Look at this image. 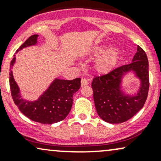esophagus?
I'll use <instances>...</instances> for the list:
<instances>
[{"label": "esophagus", "instance_id": "esophagus-1", "mask_svg": "<svg viewBox=\"0 0 161 161\" xmlns=\"http://www.w3.org/2000/svg\"><path fill=\"white\" fill-rule=\"evenodd\" d=\"M88 80H87L86 79L82 78V80H81V86H82V87L86 86H87V85H88Z\"/></svg>", "mask_w": 161, "mask_h": 161}]
</instances>
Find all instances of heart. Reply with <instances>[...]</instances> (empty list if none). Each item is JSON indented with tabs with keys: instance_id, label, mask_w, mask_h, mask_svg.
I'll return each mask as SVG.
<instances>
[{
	"instance_id": "1",
	"label": "heart",
	"mask_w": 161,
	"mask_h": 161,
	"mask_svg": "<svg viewBox=\"0 0 161 161\" xmlns=\"http://www.w3.org/2000/svg\"><path fill=\"white\" fill-rule=\"evenodd\" d=\"M92 55L93 57H98L94 64V69L101 75L110 73L115 68L119 59V53L117 49L114 47L108 49L106 46L95 47Z\"/></svg>"
}]
</instances>
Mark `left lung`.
Wrapping results in <instances>:
<instances>
[{"mask_svg":"<svg viewBox=\"0 0 161 161\" xmlns=\"http://www.w3.org/2000/svg\"><path fill=\"white\" fill-rule=\"evenodd\" d=\"M129 71H133L140 80L137 93L131 96L121 89L123 76ZM92 88L96 110L103 120L109 123H122L131 119L143 108L148 94V60L144 50L138 46L131 64L117 67L106 75L95 77Z\"/></svg>","mask_w":161,"mask_h":161,"instance_id":"1","label":"left lung"}]
</instances>
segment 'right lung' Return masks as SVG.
<instances>
[{"label":"right lung","instance_id":"add662e5","mask_svg":"<svg viewBox=\"0 0 161 161\" xmlns=\"http://www.w3.org/2000/svg\"><path fill=\"white\" fill-rule=\"evenodd\" d=\"M38 37V35L29 37L16 52L24 47L36 45ZM15 61L14 55L10 62V86L13 100L22 114L29 119L42 124H53L65 119L73 105V96L80 88L81 79L65 80L56 78L38 100L27 101L22 97L19 86L13 75L12 68Z\"/></svg>","mask_w":161,"mask_h":161}]
</instances>
